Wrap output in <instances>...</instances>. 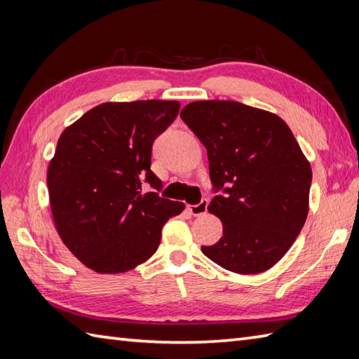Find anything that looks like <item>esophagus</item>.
Returning a JSON list of instances; mask_svg holds the SVG:
<instances>
[{
	"instance_id": "34e87169",
	"label": "esophagus",
	"mask_w": 359,
	"mask_h": 359,
	"mask_svg": "<svg viewBox=\"0 0 359 359\" xmlns=\"http://www.w3.org/2000/svg\"><path fill=\"white\" fill-rule=\"evenodd\" d=\"M207 208H208V202L202 201L201 203H197V205H189L188 211L191 212L193 216H203L205 212H207Z\"/></svg>"
}]
</instances>
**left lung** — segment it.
I'll return each mask as SVG.
<instances>
[{"instance_id": "1", "label": "left lung", "mask_w": 359, "mask_h": 359, "mask_svg": "<svg viewBox=\"0 0 359 359\" xmlns=\"http://www.w3.org/2000/svg\"><path fill=\"white\" fill-rule=\"evenodd\" d=\"M180 117L207 148L210 177L225 191L208 205L224 236L202 253L233 273L270 270L309 215L311 166L292 129L276 114L233 100L188 103Z\"/></svg>"}]
</instances>
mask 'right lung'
<instances>
[{
  "label": "right lung",
  "mask_w": 359,
  "mask_h": 359,
  "mask_svg": "<svg viewBox=\"0 0 359 359\" xmlns=\"http://www.w3.org/2000/svg\"><path fill=\"white\" fill-rule=\"evenodd\" d=\"M175 100L106 102L62 133L48 168L55 230L88 269L117 274L156 253L162 226L185 210L142 184L160 189L151 147L177 117Z\"/></svg>",
  "instance_id": "add662e5"
}]
</instances>
